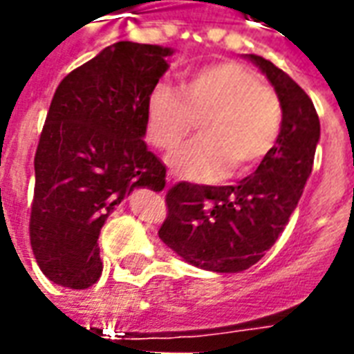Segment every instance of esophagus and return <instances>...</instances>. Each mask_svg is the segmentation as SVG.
Listing matches in <instances>:
<instances>
[{"label":"esophagus","mask_w":354,"mask_h":354,"mask_svg":"<svg viewBox=\"0 0 354 354\" xmlns=\"http://www.w3.org/2000/svg\"><path fill=\"white\" fill-rule=\"evenodd\" d=\"M174 182H176V176H174V172H169V174H167V185H172Z\"/></svg>","instance_id":"34e87169"}]
</instances>
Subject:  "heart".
Wrapping results in <instances>:
<instances>
[{
	"label": "heart",
	"instance_id": "b5f03b06",
	"mask_svg": "<svg viewBox=\"0 0 354 354\" xmlns=\"http://www.w3.org/2000/svg\"><path fill=\"white\" fill-rule=\"evenodd\" d=\"M147 140L172 149L201 121V138L178 147L169 162L180 176L216 182L245 176L273 151L282 127L273 88L239 62H212L187 72L180 93L159 83L147 98Z\"/></svg>",
	"mask_w": 354,
	"mask_h": 354
}]
</instances>
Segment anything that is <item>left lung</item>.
I'll list each match as a JSON object with an SVG mask.
<instances>
[{"instance_id": "8db88e82", "label": "left lung", "mask_w": 354, "mask_h": 354, "mask_svg": "<svg viewBox=\"0 0 354 354\" xmlns=\"http://www.w3.org/2000/svg\"><path fill=\"white\" fill-rule=\"evenodd\" d=\"M246 58L281 100L277 146L237 185H172L167 192L169 214L159 230L162 243L180 258L216 273L245 271L274 245L311 176L320 138L319 115L304 88L266 58Z\"/></svg>"}]
</instances>
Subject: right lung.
Instances as JSON below:
<instances>
[{"label": "right lung", "instance_id": "add662e5", "mask_svg": "<svg viewBox=\"0 0 354 354\" xmlns=\"http://www.w3.org/2000/svg\"><path fill=\"white\" fill-rule=\"evenodd\" d=\"M174 50L117 41L60 81L35 151L30 243L43 274L83 290L100 279L98 237L134 189H165L149 149L147 98Z\"/></svg>", "mask_w": 354, "mask_h": 354}]
</instances>
